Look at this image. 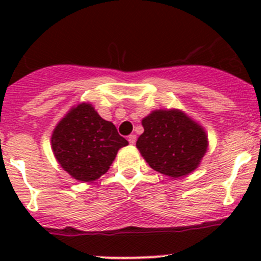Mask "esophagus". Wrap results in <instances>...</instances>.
Masks as SVG:
<instances>
[{"label": "esophagus", "mask_w": 261, "mask_h": 261, "mask_svg": "<svg viewBox=\"0 0 261 261\" xmlns=\"http://www.w3.org/2000/svg\"><path fill=\"white\" fill-rule=\"evenodd\" d=\"M128 143H130L131 145H134V144L136 143V135H130V136H128Z\"/></svg>", "instance_id": "1"}]
</instances>
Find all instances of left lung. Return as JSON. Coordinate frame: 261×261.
Instances as JSON below:
<instances>
[{
  "mask_svg": "<svg viewBox=\"0 0 261 261\" xmlns=\"http://www.w3.org/2000/svg\"><path fill=\"white\" fill-rule=\"evenodd\" d=\"M141 123L144 133L136 147L150 168L175 179L199 167L208 149V138L204 128L186 112L154 110Z\"/></svg>",
  "mask_w": 261,
  "mask_h": 261,
  "instance_id": "8db88e82",
  "label": "left lung"
}]
</instances>
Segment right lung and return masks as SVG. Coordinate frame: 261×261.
Listing matches in <instances>:
<instances>
[{
    "instance_id": "1",
    "label": "right lung",
    "mask_w": 261,
    "mask_h": 261,
    "mask_svg": "<svg viewBox=\"0 0 261 261\" xmlns=\"http://www.w3.org/2000/svg\"><path fill=\"white\" fill-rule=\"evenodd\" d=\"M127 140L88 102L73 106L51 134V149L60 167L80 181H94L110 169Z\"/></svg>"
}]
</instances>
